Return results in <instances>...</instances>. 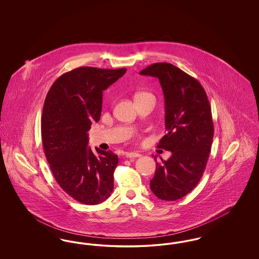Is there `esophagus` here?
Instances as JSON below:
<instances>
[{"label":"esophagus","instance_id":"obj_1","mask_svg":"<svg viewBox=\"0 0 259 259\" xmlns=\"http://www.w3.org/2000/svg\"><path fill=\"white\" fill-rule=\"evenodd\" d=\"M125 156H126L127 158H136V157H140L141 154L138 153V152H127V153L125 154Z\"/></svg>","mask_w":259,"mask_h":259}]
</instances>
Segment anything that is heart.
<instances>
[{
    "mask_svg": "<svg viewBox=\"0 0 259 259\" xmlns=\"http://www.w3.org/2000/svg\"><path fill=\"white\" fill-rule=\"evenodd\" d=\"M140 94H143V93H140Z\"/></svg>",
    "mask_w": 259,
    "mask_h": 259,
    "instance_id": "heart-1",
    "label": "heart"
}]
</instances>
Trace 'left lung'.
Wrapping results in <instances>:
<instances>
[{"label": "left lung", "instance_id": "obj_1", "mask_svg": "<svg viewBox=\"0 0 259 259\" xmlns=\"http://www.w3.org/2000/svg\"><path fill=\"white\" fill-rule=\"evenodd\" d=\"M140 74L159 79L166 135L157 147L172 153L168 160L161 158V163H156L150 189L161 200L175 201L198 185L209 159L213 138L209 100L196 78L172 64L155 63Z\"/></svg>", "mask_w": 259, "mask_h": 259}]
</instances>
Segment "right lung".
<instances>
[{
    "instance_id": "add662e5",
    "label": "right lung",
    "mask_w": 259,
    "mask_h": 259,
    "mask_svg": "<svg viewBox=\"0 0 259 259\" xmlns=\"http://www.w3.org/2000/svg\"><path fill=\"white\" fill-rule=\"evenodd\" d=\"M126 69L80 67L62 74L50 87L41 116V140L51 172L62 189L85 205L111 196L118 157L88 148V131L98 122L103 91Z\"/></svg>"
}]
</instances>
